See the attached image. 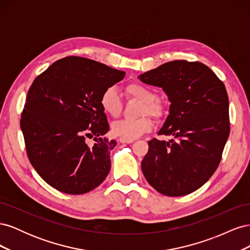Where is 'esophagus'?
<instances>
[{
	"label": "esophagus",
	"instance_id": "34e87169",
	"mask_svg": "<svg viewBox=\"0 0 250 250\" xmlns=\"http://www.w3.org/2000/svg\"><path fill=\"white\" fill-rule=\"evenodd\" d=\"M120 142L123 143V144H131L133 141H127V140H124V139H120Z\"/></svg>",
	"mask_w": 250,
	"mask_h": 250
}]
</instances>
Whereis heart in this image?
<instances>
[{
    "instance_id": "heart-1",
    "label": "heart",
    "mask_w": 250,
    "mask_h": 250,
    "mask_svg": "<svg viewBox=\"0 0 250 250\" xmlns=\"http://www.w3.org/2000/svg\"><path fill=\"white\" fill-rule=\"evenodd\" d=\"M126 94L134 98L143 105L140 115H149L153 118H161L164 113V107L160 101L155 100L156 95L150 87L142 83L132 82L126 85ZM100 106L109 117H118L122 109V101L116 87L109 86L105 88L100 96ZM153 127V123L149 118L142 117L137 120H120L112 123L111 132L113 135L127 141H133L149 132Z\"/></svg>"
}]
</instances>
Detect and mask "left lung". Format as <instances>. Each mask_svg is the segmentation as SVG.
Instances as JSON below:
<instances>
[{
  "label": "left lung",
  "instance_id": "1",
  "mask_svg": "<svg viewBox=\"0 0 250 250\" xmlns=\"http://www.w3.org/2000/svg\"><path fill=\"white\" fill-rule=\"evenodd\" d=\"M162 87L170 101L160 135L142 161L146 180L163 195L178 197L202 187L218 168L229 135V96L223 82L198 62L174 60L138 77Z\"/></svg>",
  "mask_w": 250,
  "mask_h": 250
}]
</instances>
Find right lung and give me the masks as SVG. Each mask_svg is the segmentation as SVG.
<instances>
[{"instance_id":"add662e5","label":"right lung","mask_w":250,"mask_h":250,"mask_svg":"<svg viewBox=\"0 0 250 250\" xmlns=\"http://www.w3.org/2000/svg\"><path fill=\"white\" fill-rule=\"evenodd\" d=\"M125 72L92 59H59L37 76L28 90L21 128L27 155L48 185L71 195L101 185L110 170L117 142L109 130L100 96ZM94 143L87 144V139Z\"/></svg>"}]
</instances>
